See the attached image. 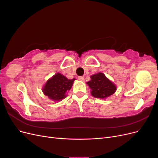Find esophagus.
I'll list each match as a JSON object with an SVG mask.
<instances>
[{
  "mask_svg": "<svg viewBox=\"0 0 158 158\" xmlns=\"http://www.w3.org/2000/svg\"><path fill=\"white\" fill-rule=\"evenodd\" d=\"M78 80H80V81H84V78L83 77V76H78Z\"/></svg>",
  "mask_w": 158,
  "mask_h": 158,
  "instance_id": "1",
  "label": "esophagus"
}]
</instances>
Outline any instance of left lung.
Here are the masks:
<instances>
[{
    "mask_svg": "<svg viewBox=\"0 0 158 158\" xmlns=\"http://www.w3.org/2000/svg\"><path fill=\"white\" fill-rule=\"evenodd\" d=\"M87 84L92 90L91 94L93 96L100 99L110 96L117 89L114 84L102 73L91 76V80L87 82Z\"/></svg>",
    "mask_w": 158,
    "mask_h": 158,
    "instance_id": "left-lung-1",
    "label": "left lung"
}]
</instances>
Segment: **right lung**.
<instances>
[{
	"label": "right lung",
	"mask_w": 158,
	"mask_h": 158,
	"mask_svg": "<svg viewBox=\"0 0 158 158\" xmlns=\"http://www.w3.org/2000/svg\"><path fill=\"white\" fill-rule=\"evenodd\" d=\"M75 78L69 80L60 73L55 74L47 81L43 92L49 98L54 101H60L66 98V92L70 89Z\"/></svg>",
	"instance_id": "right-lung-1"
}]
</instances>
